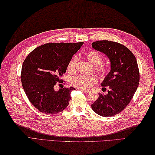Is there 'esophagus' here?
I'll return each mask as SVG.
<instances>
[{
  "mask_svg": "<svg viewBox=\"0 0 155 155\" xmlns=\"http://www.w3.org/2000/svg\"><path fill=\"white\" fill-rule=\"evenodd\" d=\"M81 91H83V92L84 93H85V94H87L88 92H89V90H82V89H80Z\"/></svg>",
  "mask_w": 155,
  "mask_h": 155,
  "instance_id": "1",
  "label": "esophagus"
}]
</instances>
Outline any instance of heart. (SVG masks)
<instances>
[{
  "mask_svg": "<svg viewBox=\"0 0 155 155\" xmlns=\"http://www.w3.org/2000/svg\"><path fill=\"white\" fill-rule=\"evenodd\" d=\"M86 58L91 64H92L94 66H96L95 69L99 74L104 75L106 73V69L105 67L100 65L103 61V58L99 53L96 51H90L86 53ZM76 62L77 58L75 57H73L69 60L67 66V70L69 73L72 74L75 71ZM71 82L74 86L79 89L86 90L90 88L93 84H95L97 82V79L94 76L78 75L71 78Z\"/></svg>",
  "mask_w": 155,
  "mask_h": 155,
  "instance_id": "b5f03b06",
  "label": "heart"
}]
</instances>
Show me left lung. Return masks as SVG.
<instances>
[{"label":"left lung","instance_id":"obj_1","mask_svg":"<svg viewBox=\"0 0 155 155\" xmlns=\"http://www.w3.org/2000/svg\"><path fill=\"white\" fill-rule=\"evenodd\" d=\"M93 48L105 54L110 62V71L101 84L109 87L107 94H100L91 104V108L104 117L122 112L130 103L139 84V70L135 56L120 43L110 41H97ZM105 88V87H104Z\"/></svg>","mask_w":155,"mask_h":155}]
</instances>
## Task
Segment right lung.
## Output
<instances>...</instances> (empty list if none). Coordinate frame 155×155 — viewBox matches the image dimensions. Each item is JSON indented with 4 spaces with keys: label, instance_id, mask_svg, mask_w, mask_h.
I'll return each instance as SVG.
<instances>
[{
    "label": "right lung",
    "instance_id": "add662e5",
    "mask_svg": "<svg viewBox=\"0 0 155 155\" xmlns=\"http://www.w3.org/2000/svg\"><path fill=\"white\" fill-rule=\"evenodd\" d=\"M80 43L44 44L31 51L22 65L21 82L30 102L41 112L55 114L65 110L73 87L54 90L61 82L69 60L83 45Z\"/></svg>",
    "mask_w": 155,
    "mask_h": 155
}]
</instances>
